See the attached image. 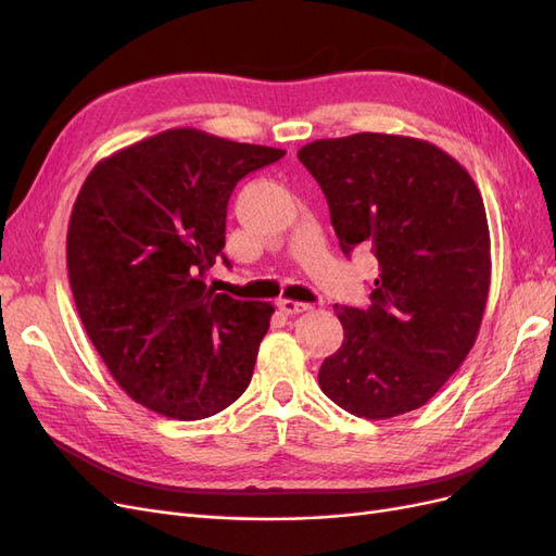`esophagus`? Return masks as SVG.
<instances>
[{
	"label": "esophagus",
	"instance_id": "esophagus-1",
	"mask_svg": "<svg viewBox=\"0 0 556 556\" xmlns=\"http://www.w3.org/2000/svg\"><path fill=\"white\" fill-rule=\"evenodd\" d=\"M278 308H280L285 315H299V313L311 311L313 306H311V304H301V301H292V299H280V301H278Z\"/></svg>",
	"mask_w": 556,
	"mask_h": 556
}]
</instances>
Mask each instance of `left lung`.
<instances>
[{
  "label": "left lung",
  "instance_id": "obj_1",
  "mask_svg": "<svg viewBox=\"0 0 556 556\" xmlns=\"http://www.w3.org/2000/svg\"><path fill=\"white\" fill-rule=\"evenodd\" d=\"M341 250L378 257L366 308H339L343 345L317 380L343 410L387 419L441 390L473 348L492 280L478 185L445 150L399 134L319 139L296 153Z\"/></svg>",
  "mask_w": 556,
  "mask_h": 556
}]
</instances>
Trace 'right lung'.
Wrapping results in <instances>:
<instances>
[{
	"label": "right lung",
	"mask_w": 556,
	"mask_h": 556,
	"mask_svg": "<svg viewBox=\"0 0 556 556\" xmlns=\"http://www.w3.org/2000/svg\"><path fill=\"white\" fill-rule=\"evenodd\" d=\"M282 155L180 127L117 150L83 182L70 285L99 357L141 406L190 422L250 384L274 306L217 294L204 276L225 260L237 182Z\"/></svg>",
	"instance_id": "right-lung-1"
}]
</instances>
